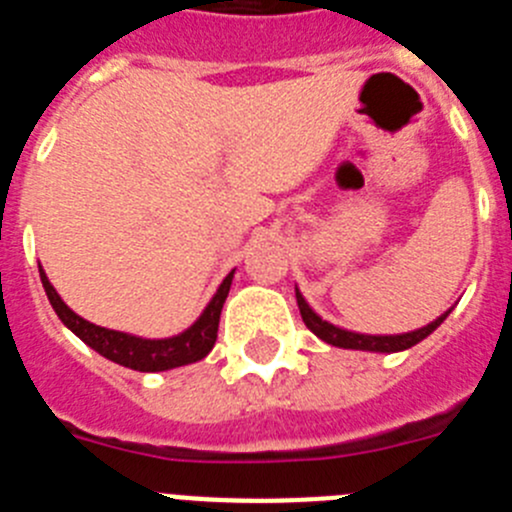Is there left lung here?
<instances>
[{"mask_svg":"<svg viewBox=\"0 0 512 512\" xmlns=\"http://www.w3.org/2000/svg\"><path fill=\"white\" fill-rule=\"evenodd\" d=\"M296 301H299L301 319H304L306 327H309L319 340L330 342V345H335V348L371 350V353H397V350L412 348V345H417L420 340H425L435 327H441L443 319L448 317V311H446L443 317L430 322L428 327H422V330H415V332H404V335H358V332L340 330V327H335V324L324 322L322 317H317V314L309 309V304L304 301V296L299 293V288H296Z\"/></svg>","mask_w":512,"mask_h":512,"instance_id":"1","label":"left lung"}]
</instances>
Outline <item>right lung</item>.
<instances>
[{
  "instance_id": "obj_1",
  "label": "right lung",
  "mask_w": 512,
  "mask_h": 512,
  "mask_svg": "<svg viewBox=\"0 0 512 512\" xmlns=\"http://www.w3.org/2000/svg\"><path fill=\"white\" fill-rule=\"evenodd\" d=\"M231 278H234V270L224 278V283L219 286L216 296L211 299V304L206 306L198 322L193 327L182 332V335L167 337V340H144V337H133L126 335V332H115L105 330V327H97V324L87 322L79 314L69 309V306L61 301V296L56 293V288L48 283L46 273L41 268V281L43 288H46V296L51 301L53 311L59 314L61 322L69 327L74 335L82 342H87L92 350L108 358L113 363H121V366L133 368V371H167V368L177 366H188V363L201 361L211 353L213 342H216V332H219V319L221 309H224V301L229 296Z\"/></svg>"
}]
</instances>
